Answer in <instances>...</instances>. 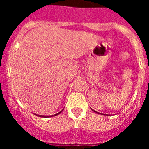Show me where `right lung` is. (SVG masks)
I'll list each match as a JSON object with an SVG mask.
<instances>
[{"instance_id":"obj_1","label":"right lung","mask_w":149,"mask_h":149,"mask_svg":"<svg viewBox=\"0 0 149 149\" xmlns=\"http://www.w3.org/2000/svg\"><path fill=\"white\" fill-rule=\"evenodd\" d=\"M62 111H63V110H62ZM62 111H60V113H56V114H55V115H52V116H45V117H52V116H56V115H58V114H60V113H61Z\"/></svg>"}]
</instances>
